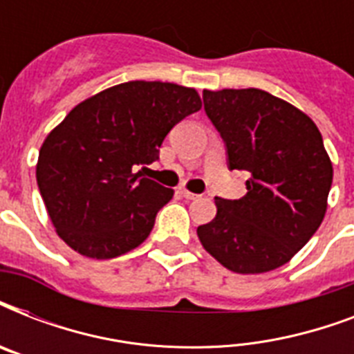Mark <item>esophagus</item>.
<instances>
[{"instance_id":"1","label":"esophagus","mask_w":354,"mask_h":354,"mask_svg":"<svg viewBox=\"0 0 354 354\" xmlns=\"http://www.w3.org/2000/svg\"><path fill=\"white\" fill-rule=\"evenodd\" d=\"M180 194H182L183 198H187V200H196V198H200V194L191 193V191H187V189H185V187H180Z\"/></svg>"}]
</instances>
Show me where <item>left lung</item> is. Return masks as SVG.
<instances>
[{
  "instance_id": "8db88e82",
  "label": "left lung",
  "mask_w": 354,
  "mask_h": 354,
  "mask_svg": "<svg viewBox=\"0 0 354 354\" xmlns=\"http://www.w3.org/2000/svg\"><path fill=\"white\" fill-rule=\"evenodd\" d=\"M204 110L221 132L230 171L248 174L239 200L215 196L216 216L196 233L236 274L288 263L316 233L333 183V163L307 113L268 91L204 90Z\"/></svg>"
}]
</instances>
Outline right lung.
Masks as SVG:
<instances>
[{"mask_svg": "<svg viewBox=\"0 0 354 354\" xmlns=\"http://www.w3.org/2000/svg\"><path fill=\"white\" fill-rule=\"evenodd\" d=\"M196 90L130 80L86 99L41 145L36 182L58 236L90 259H113L150 235L174 191L141 176L174 124L198 112Z\"/></svg>", "mask_w": 354, "mask_h": 354, "instance_id": "obj_1", "label": "right lung"}]
</instances>
